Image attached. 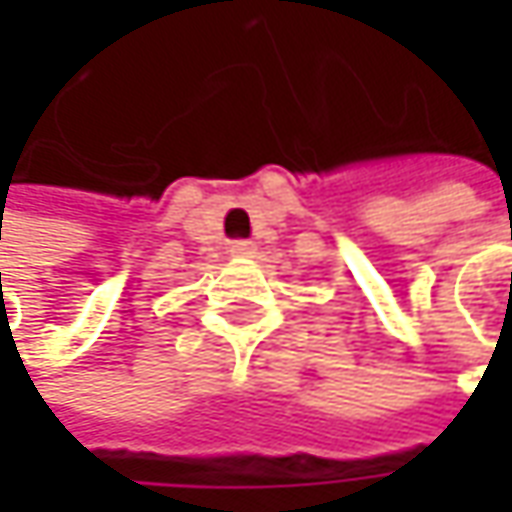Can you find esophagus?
Segmentation results:
<instances>
[{
  "instance_id": "obj_1",
  "label": "esophagus",
  "mask_w": 512,
  "mask_h": 512,
  "mask_svg": "<svg viewBox=\"0 0 512 512\" xmlns=\"http://www.w3.org/2000/svg\"><path fill=\"white\" fill-rule=\"evenodd\" d=\"M230 253H233V256H253V253H256V245L247 242V239H236V242L230 245Z\"/></svg>"
}]
</instances>
